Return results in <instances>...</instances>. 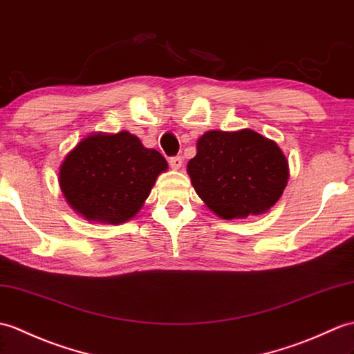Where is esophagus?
Here are the masks:
<instances>
[{
	"mask_svg": "<svg viewBox=\"0 0 354 354\" xmlns=\"http://www.w3.org/2000/svg\"><path fill=\"white\" fill-rule=\"evenodd\" d=\"M183 157H171L170 160H169V164H170V167L171 169H175V170H179L180 167H183Z\"/></svg>",
	"mask_w": 354,
	"mask_h": 354,
	"instance_id": "1",
	"label": "esophagus"
}]
</instances>
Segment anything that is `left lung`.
I'll return each mask as SVG.
<instances>
[{"mask_svg": "<svg viewBox=\"0 0 354 354\" xmlns=\"http://www.w3.org/2000/svg\"><path fill=\"white\" fill-rule=\"evenodd\" d=\"M196 149L187 174L203 203L225 220L264 214L288 184V160L257 131H207Z\"/></svg>", "mask_w": 354, "mask_h": 354, "instance_id": "left-lung-1", "label": "left lung"}]
</instances>
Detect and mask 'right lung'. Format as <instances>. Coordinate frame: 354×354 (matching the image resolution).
Segmentation results:
<instances>
[{"mask_svg": "<svg viewBox=\"0 0 354 354\" xmlns=\"http://www.w3.org/2000/svg\"><path fill=\"white\" fill-rule=\"evenodd\" d=\"M167 161L128 131L93 133L66 155L59 184L66 202L81 217L122 225L138 214Z\"/></svg>", "mask_w": 354, "mask_h": 354, "instance_id": "right-lung-1", "label": "right lung"}]
</instances>
